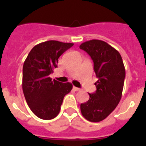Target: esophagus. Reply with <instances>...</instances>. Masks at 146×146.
<instances>
[{
  "instance_id": "obj_1",
  "label": "esophagus",
  "mask_w": 146,
  "mask_h": 146,
  "mask_svg": "<svg viewBox=\"0 0 146 146\" xmlns=\"http://www.w3.org/2000/svg\"><path fill=\"white\" fill-rule=\"evenodd\" d=\"M73 90H74V91H80V88L73 86Z\"/></svg>"
}]
</instances>
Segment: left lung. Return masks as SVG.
I'll return each mask as SVG.
<instances>
[{
  "mask_svg": "<svg viewBox=\"0 0 146 146\" xmlns=\"http://www.w3.org/2000/svg\"><path fill=\"white\" fill-rule=\"evenodd\" d=\"M94 62V69L99 80L95 82L96 92L88 94V101L80 104L82 115L91 122H99L115 109L122 96L125 72L121 55L102 40L92 39L81 44Z\"/></svg>",
  "mask_w": 146,
  "mask_h": 146,
  "instance_id": "left-lung-1",
  "label": "left lung"
}]
</instances>
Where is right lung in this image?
Returning a JSON list of instances; mask_svg holds the SVG:
<instances>
[{
    "mask_svg": "<svg viewBox=\"0 0 146 146\" xmlns=\"http://www.w3.org/2000/svg\"><path fill=\"white\" fill-rule=\"evenodd\" d=\"M73 43L50 40L33 47L23 69V90L30 109L37 117L50 120L58 115L64 98L72 89L70 82L62 83L50 77L57 68L58 58Z\"/></svg>",
    "mask_w": 146,
    "mask_h": 146,
    "instance_id": "add662e5",
    "label": "right lung"
}]
</instances>
